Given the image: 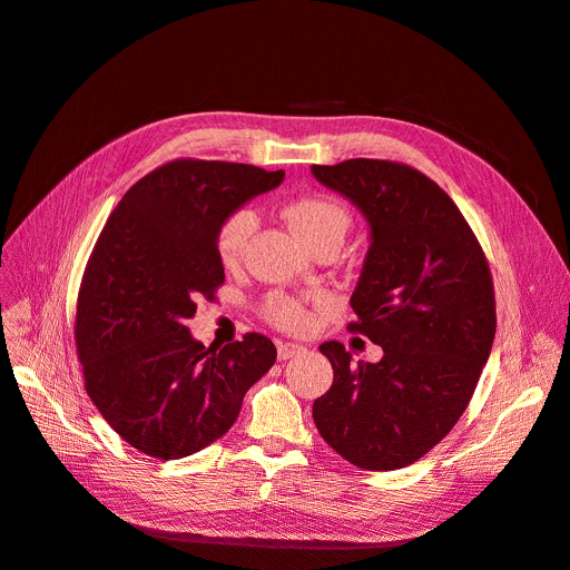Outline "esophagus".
Here are the masks:
<instances>
[{
  "label": "esophagus",
  "instance_id": "obj_1",
  "mask_svg": "<svg viewBox=\"0 0 570 570\" xmlns=\"http://www.w3.org/2000/svg\"><path fill=\"white\" fill-rule=\"evenodd\" d=\"M303 351H305V346H301V344L284 342V344H279L277 355H279V361H288V357H293V355H297V353H303Z\"/></svg>",
  "mask_w": 570,
  "mask_h": 570
}]
</instances>
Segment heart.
I'll return each mask as SVG.
<instances>
[{
	"label": "heart",
	"mask_w": 570,
	"mask_h": 570,
	"mask_svg": "<svg viewBox=\"0 0 570 570\" xmlns=\"http://www.w3.org/2000/svg\"><path fill=\"white\" fill-rule=\"evenodd\" d=\"M286 217L295 233L301 235L309 247L321 239L340 237L344 239L351 217L346 207L333 198L325 196H305L297 198L286 207ZM258 226V217L252 207H239L219 224L217 228V254L224 265H235L245 256L249 237ZM267 318L277 323L284 331H307L312 325V316L301 301L291 295L275 293L265 305Z\"/></svg>",
	"instance_id": "b5f03b06"
}]
</instances>
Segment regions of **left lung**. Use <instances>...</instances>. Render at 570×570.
Returning a JSON list of instances; mask_svg holds the SVG:
<instances>
[{"mask_svg":"<svg viewBox=\"0 0 570 570\" xmlns=\"http://www.w3.org/2000/svg\"><path fill=\"white\" fill-rule=\"evenodd\" d=\"M312 175L370 226L348 331L383 348L353 363L340 342L318 346L335 379L314 423L353 466L402 469L453 430L481 379L497 333L490 267L451 196L415 168L348 159Z\"/></svg>","mask_w":570,"mask_h":570,"instance_id":"8db88e82","label":"left lung"}]
</instances>
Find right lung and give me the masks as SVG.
<instances>
[{"mask_svg":"<svg viewBox=\"0 0 570 570\" xmlns=\"http://www.w3.org/2000/svg\"><path fill=\"white\" fill-rule=\"evenodd\" d=\"M282 183L284 170L177 159L138 179L106 222L78 293L76 346L89 400L140 453L203 451L275 365L267 337L205 348L187 321L224 284L219 224Z\"/></svg>","mask_w":570,"mask_h":570,"instance_id":"right-lung-1","label":"right lung"}]
</instances>
